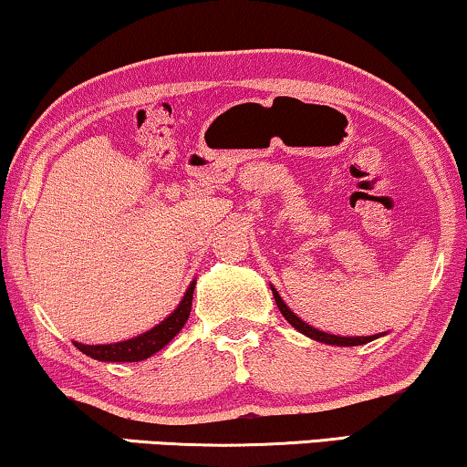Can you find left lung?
Masks as SVG:
<instances>
[{
	"mask_svg": "<svg viewBox=\"0 0 467 467\" xmlns=\"http://www.w3.org/2000/svg\"><path fill=\"white\" fill-rule=\"evenodd\" d=\"M272 293H274V299H276V306H278V310L283 312V317L286 318V321H289L293 327H296L299 334H304V336H308V337H312V340H317V342H325V344H334V347H361V344H368V342H372V340H376V337H380V334H376V336H334V334H325V331H321V329H315V327H310L308 323H304L302 318H299L296 312H293L289 306H286L285 302H283V297L278 296V291L274 289L272 286Z\"/></svg>",
	"mask_w": 467,
	"mask_h": 467,
	"instance_id": "obj_1",
	"label": "left lung"
}]
</instances>
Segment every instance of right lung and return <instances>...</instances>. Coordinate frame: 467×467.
<instances>
[{"instance_id":"add662e5","label":"right lung","mask_w":467,"mask_h":467,"mask_svg":"<svg viewBox=\"0 0 467 467\" xmlns=\"http://www.w3.org/2000/svg\"><path fill=\"white\" fill-rule=\"evenodd\" d=\"M193 289H195V280L189 285L187 293H184L182 302L178 304V308L171 312L168 318H163L161 323L155 325L150 331L146 334H140L131 340H123V342H114V344H82V342H74V347L82 350V353L93 357L98 361H144L149 359L161 350L165 344H168L171 337H174L178 331L184 327L187 318L191 315V302H193Z\"/></svg>"}]
</instances>
